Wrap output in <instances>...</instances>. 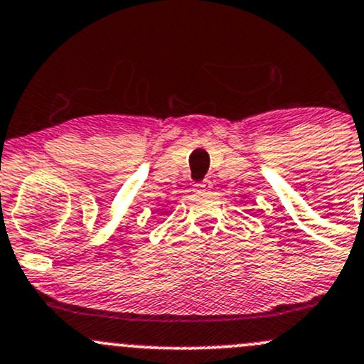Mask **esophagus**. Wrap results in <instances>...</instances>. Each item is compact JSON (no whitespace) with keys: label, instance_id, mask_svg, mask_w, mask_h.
I'll return each mask as SVG.
<instances>
[{"label":"esophagus","instance_id":"esophagus-1","mask_svg":"<svg viewBox=\"0 0 364 364\" xmlns=\"http://www.w3.org/2000/svg\"><path fill=\"white\" fill-rule=\"evenodd\" d=\"M211 188H213V185H211V181H208V179L195 185V192H208V190H211Z\"/></svg>","mask_w":364,"mask_h":364}]
</instances>
